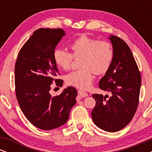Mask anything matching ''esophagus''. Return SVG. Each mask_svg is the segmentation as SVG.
<instances>
[{
    "mask_svg": "<svg viewBox=\"0 0 152 152\" xmlns=\"http://www.w3.org/2000/svg\"><path fill=\"white\" fill-rule=\"evenodd\" d=\"M78 94L81 97H86L88 96V94H87L86 91H81V90L78 91Z\"/></svg>",
    "mask_w": 152,
    "mask_h": 152,
    "instance_id": "obj_1",
    "label": "esophagus"
}]
</instances>
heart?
I'll return each mask as SVG.
<instances>
[{
  "instance_id": "obj_1",
  "label": "heart",
  "mask_w": 152,
  "mask_h": 152,
  "mask_svg": "<svg viewBox=\"0 0 152 152\" xmlns=\"http://www.w3.org/2000/svg\"><path fill=\"white\" fill-rule=\"evenodd\" d=\"M71 53L64 48L54 50L53 58L58 67L69 70L74 58H79L81 69L69 73L66 76L69 85L79 88H88L94 79V73L104 74L109 71L114 59V48L109 41H99L86 35H81L70 44Z\"/></svg>"
}]
</instances>
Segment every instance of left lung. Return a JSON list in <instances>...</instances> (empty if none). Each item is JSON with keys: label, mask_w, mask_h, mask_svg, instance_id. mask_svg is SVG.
Returning a JSON list of instances; mask_svg holds the SVG:
<instances>
[{"label": "left lung", "mask_w": 152, "mask_h": 152, "mask_svg": "<svg viewBox=\"0 0 152 152\" xmlns=\"http://www.w3.org/2000/svg\"><path fill=\"white\" fill-rule=\"evenodd\" d=\"M109 39L114 48V59L109 71L99 81V87L111 93V96L98 94L92 95L96 105L91 117L99 128L116 132L129 124L135 114L142 76L126 43L115 36H111Z\"/></svg>", "instance_id": "obj_1"}]
</instances>
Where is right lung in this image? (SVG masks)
<instances>
[{
    "mask_svg": "<svg viewBox=\"0 0 152 152\" xmlns=\"http://www.w3.org/2000/svg\"><path fill=\"white\" fill-rule=\"evenodd\" d=\"M65 35L61 28H40L24 43L15 65V95L22 112L34 126L50 130L68 121L76 103L77 91L69 86L60 95L52 96L51 84L62 86L53 53Z\"/></svg>",
    "mask_w": 152,
    "mask_h": 152,
    "instance_id": "right-lung-1",
    "label": "right lung"
}]
</instances>
